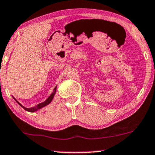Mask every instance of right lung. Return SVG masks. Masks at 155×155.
Returning <instances> with one entry per match:
<instances>
[{
	"instance_id": "add662e5",
	"label": "right lung",
	"mask_w": 155,
	"mask_h": 155,
	"mask_svg": "<svg viewBox=\"0 0 155 155\" xmlns=\"http://www.w3.org/2000/svg\"><path fill=\"white\" fill-rule=\"evenodd\" d=\"M56 88H57V87H55V88H54L53 92L51 94H50L49 97H48V98L47 99V100H45V101H44L43 102H41V103L38 104V105H37L36 106H35V107H30V108H27V107H24V106L22 105L21 104H20L19 102H18L17 101V100H16V99H15L14 97V99L15 100H16V102H17V103L18 104V105H19L20 106H21V107H23L24 109L25 110H27V111H28V112H35V111L41 109V108L44 107L45 106H46V105H49V104L50 103V102H52V100H53V97H54V96H55V92H56Z\"/></svg>"
}]
</instances>
